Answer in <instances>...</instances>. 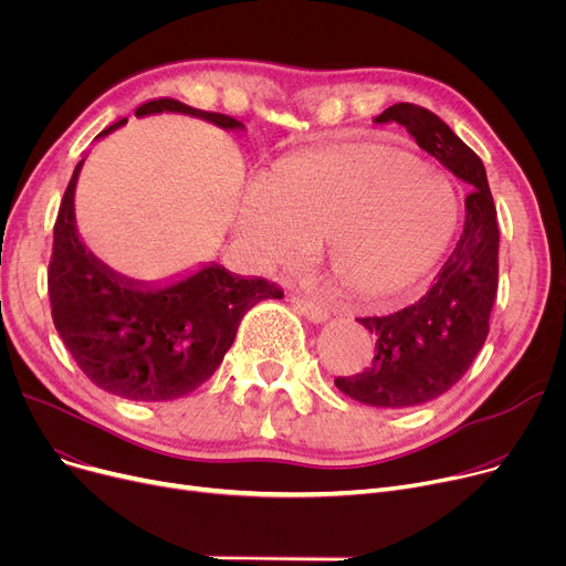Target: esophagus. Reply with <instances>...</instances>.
<instances>
[{
  "mask_svg": "<svg viewBox=\"0 0 566 566\" xmlns=\"http://www.w3.org/2000/svg\"><path fill=\"white\" fill-rule=\"evenodd\" d=\"M291 303H293V307L298 310L303 316H307L312 323H323V321H328V310H325L323 305H318V303H314V301H310V298H305V295H291Z\"/></svg>",
  "mask_w": 566,
  "mask_h": 566,
  "instance_id": "esophagus-1",
  "label": "esophagus"
}]
</instances>
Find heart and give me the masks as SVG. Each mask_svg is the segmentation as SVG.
<instances>
[{"label": "heart", "instance_id": "b5f03b06", "mask_svg": "<svg viewBox=\"0 0 566 566\" xmlns=\"http://www.w3.org/2000/svg\"><path fill=\"white\" fill-rule=\"evenodd\" d=\"M459 197L433 167L374 142L280 158L235 206L233 229L256 261H293L323 241L333 280L367 298L418 286L452 245Z\"/></svg>", "mask_w": 566, "mask_h": 566}]
</instances>
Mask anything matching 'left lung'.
<instances>
[{
	"label": "left lung",
	"mask_w": 566,
	"mask_h": 566,
	"mask_svg": "<svg viewBox=\"0 0 566 566\" xmlns=\"http://www.w3.org/2000/svg\"><path fill=\"white\" fill-rule=\"evenodd\" d=\"M397 122L427 154L470 186L465 224L452 256L422 298L390 316L358 318L376 337L371 365L335 378L337 388L376 408H410L433 401L465 376L489 335L497 293V213L480 156L431 109L397 103L376 124Z\"/></svg>",
	"instance_id": "1"
}]
</instances>
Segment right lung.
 <instances>
[{"label":"right lung","mask_w":566,"mask_h":566,"mask_svg":"<svg viewBox=\"0 0 566 566\" xmlns=\"http://www.w3.org/2000/svg\"><path fill=\"white\" fill-rule=\"evenodd\" d=\"M178 112L222 130H245L235 118L174 98L139 105L137 116ZM128 118L96 135L105 137ZM84 158L64 192L54 222L48 293L52 321L77 367L101 390L130 401H174L197 390L220 367L238 323L256 303L282 298V289L243 277L220 263L167 282H142L112 271L88 250L75 224V186Z\"/></svg>","instance_id":"1"}]
</instances>
